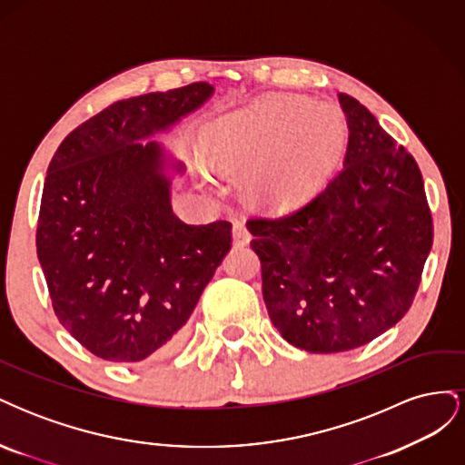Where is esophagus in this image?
Listing matches in <instances>:
<instances>
[{
	"label": "esophagus",
	"instance_id": "34e87169",
	"mask_svg": "<svg viewBox=\"0 0 465 465\" xmlns=\"http://www.w3.org/2000/svg\"><path fill=\"white\" fill-rule=\"evenodd\" d=\"M232 241L236 246H244L250 242V231L246 227L244 219H236L232 223Z\"/></svg>",
	"mask_w": 465,
	"mask_h": 465
}]
</instances>
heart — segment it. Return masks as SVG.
I'll return each mask as SVG.
<instances>
[{
  "label": "heart",
  "instance_id": "obj_1",
  "mask_svg": "<svg viewBox=\"0 0 465 465\" xmlns=\"http://www.w3.org/2000/svg\"><path fill=\"white\" fill-rule=\"evenodd\" d=\"M343 124L331 110L277 96L234 110L219 124L215 159L246 168V190L260 205L302 203L341 157Z\"/></svg>",
  "mask_w": 465,
  "mask_h": 465
}]
</instances>
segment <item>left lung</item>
Masks as SVG:
<instances>
[{"instance_id":"obj_1","label":"left lung","mask_w":465,"mask_h":465,"mask_svg":"<svg viewBox=\"0 0 465 465\" xmlns=\"http://www.w3.org/2000/svg\"><path fill=\"white\" fill-rule=\"evenodd\" d=\"M343 166L314 198L279 217H252L272 323L308 353L367 345L405 316L432 246L423 176L411 153L340 93Z\"/></svg>"}]
</instances>
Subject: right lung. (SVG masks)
Listing matches in <instances>:
<instances>
[{"mask_svg": "<svg viewBox=\"0 0 465 465\" xmlns=\"http://www.w3.org/2000/svg\"><path fill=\"white\" fill-rule=\"evenodd\" d=\"M211 94L200 81L118 101L77 125L50 161L36 254L60 323L104 361L173 353L231 250L229 221L188 224L173 213L163 147L143 142Z\"/></svg>", "mask_w": 465, "mask_h": 465, "instance_id": "1", "label": "right lung"}]
</instances>
